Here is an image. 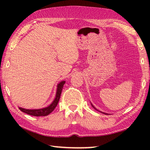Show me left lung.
<instances>
[{"mask_svg":"<svg viewBox=\"0 0 150 150\" xmlns=\"http://www.w3.org/2000/svg\"><path fill=\"white\" fill-rule=\"evenodd\" d=\"M92 106H93V108H95V107H94V106H93V105H92ZM95 109H96V108H95ZM102 113H104V112H102ZM104 114H105V113H104ZM105 115H106V114H105Z\"/></svg>","mask_w":150,"mask_h":150,"instance_id":"left-lung-1","label":"left lung"}]
</instances>
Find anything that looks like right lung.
I'll return each instance as SVG.
<instances>
[{"instance_id":"right-lung-1","label":"right lung","mask_w":150,"mask_h":150,"mask_svg":"<svg viewBox=\"0 0 150 150\" xmlns=\"http://www.w3.org/2000/svg\"><path fill=\"white\" fill-rule=\"evenodd\" d=\"M65 81H62V82L58 84L56 96H55V99L53 101V103L51 104L49 106H47V107L41 109H35V110H29V109H24L20 107H19V109L22 112H23L26 113L29 115L34 116H45L48 115L49 114L52 112L54 111L55 108L57 106L58 102H59V100L61 93H62V88L63 87V85L65 84Z\"/></svg>"}]
</instances>
